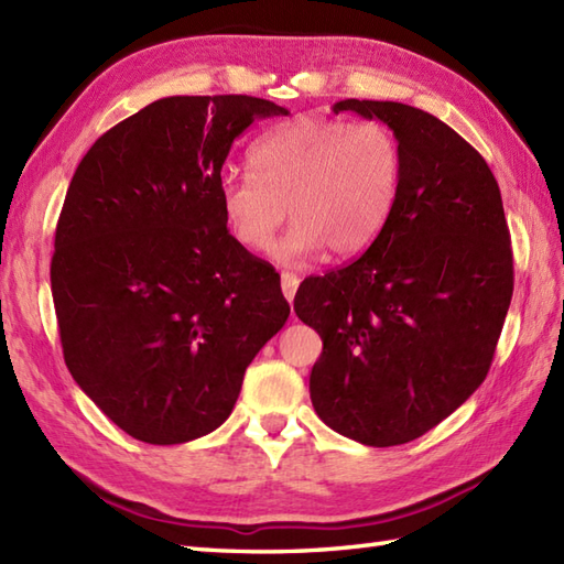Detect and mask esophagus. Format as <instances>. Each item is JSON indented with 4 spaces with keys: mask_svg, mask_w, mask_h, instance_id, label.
Returning a JSON list of instances; mask_svg holds the SVG:
<instances>
[{
    "mask_svg": "<svg viewBox=\"0 0 564 564\" xmlns=\"http://www.w3.org/2000/svg\"><path fill=\"white\" fill-rule=\"evenodd\" d=\"M297 283H301V279H297L295 273H291V271H283L281 273V289H283V295H285V301H289V303H293L295 291H297Z\"/></svg>",
    "mask_w": 564,
    "mask_h": 564,
    "instance_id": "1",
    "label": "esophagus"
}]
</instances>
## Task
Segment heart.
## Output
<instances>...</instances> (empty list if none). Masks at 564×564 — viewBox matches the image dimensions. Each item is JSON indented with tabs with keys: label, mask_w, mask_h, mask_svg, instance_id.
<instances>
[{
	"label": "heart",
	"mask_w": 564,
	"mask_h": 564,
	"mask_svg": "<svg viewBox=\"0 0 564 564\" xmlns=\"http://www.w3.org/2000/svg\"><path fill=\"white\" fill-rule=\"evenodd\" d=\"M249 164L254 174L223 176V218L239 245L259 251L291 215V230L271 247L283 263L325 247L339 259L364 254L386 230L402 182L400 145L378 121L295 118L257 140Z\"/></svg>",
	"instance_id": "1"
}]
</instances>
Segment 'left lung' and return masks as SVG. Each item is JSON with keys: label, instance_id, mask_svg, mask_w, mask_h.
<instances>
[{"label": "left lung", "instance_id": "8db88e82", "mask_svg": "<svg viewBox=\"0 0 564 564\" xmlns=\"http://www.w3.org/2000/svg\"><path fill=\"white\" fill-rule=\"evenodd\" d=\"M332 111L386 123L402 182L376 242L295 293L297 317L322 337L310 398L337 434L400 446L487 378L513 293L509 227L482 154L436 116L366 99Z\"/></svg>", "mask_w": 564, "mask_h": 564}]
</instances>
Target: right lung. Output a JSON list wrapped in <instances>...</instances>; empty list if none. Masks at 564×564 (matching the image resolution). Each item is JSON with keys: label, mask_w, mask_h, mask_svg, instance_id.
<instances>
[{"label": "right lung", "mask_w": 564, "mask_h": 564, "mask_svg": "<svg viewBox=\"0 0 564 564\" xmlns=\"http://www.w3.org/2000/svg\"><path fill=\"white\" fill-rule=\"evenodd\" d=\"M273 101L166 97L94 142L55 230L65 364L128 436L174 446L218 429L251 358L291 315L281 275L227 230L220 172Z\"/></svg>", "instance_id": "right-lung-1"}]
</instances>
